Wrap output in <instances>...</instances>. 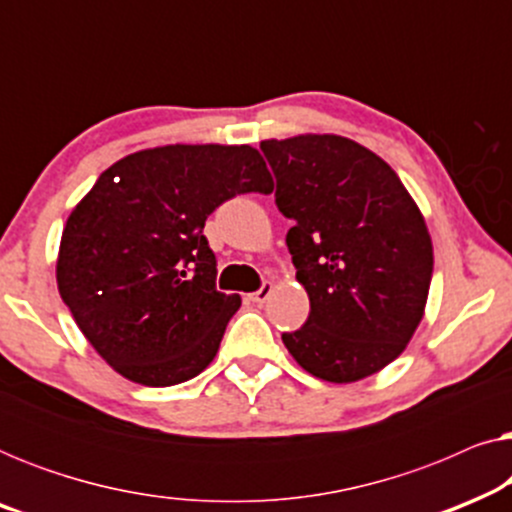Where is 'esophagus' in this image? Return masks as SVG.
<instances>
[{
  "label": "esophagus",
  "instance_id": "1",
  "mask_svg": "<svg viewBox=\"0 0 512 512\" xmlns=\"http://www.w3.org/2000/svg\"><path fill=\"white\" fill-rule=\"evenodd\" d=\"M270 293H272V284L265 282L256 293H251V300H254V303H265V300L270 298Z\"/></svg>",
  "mask_w": 512,
  "mask_h": 512
}]
</instances>
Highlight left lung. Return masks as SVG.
<instances>
[{"label": "left lung", "mask_w": 512, "mask_h": 512, "mask_svg": "<svg viewBox=\"0 0 512 512\" xmlns=\"http://www.w3.org/2000/svg\"><path fill=\"white\" fill-rule=\"evenodd\" d=\"M286 247L310 317L282 340L298 366L359 382L403 354L424 317L433 244L417 202L384 160L340 135L263 139Z\"/></svg>", "instance_id": "obj_1"}]
</instances>
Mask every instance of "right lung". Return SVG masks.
<instances>
[{
  "label": "right lung",
  "instance_id": "1",
  "mask_svg": "<svg viewBox=\"0 0 512 512\" xmlns=\"http://www.w3.org/2000/svg\"><path fill=\"white\" fill-rule=\"evenodd\" d=\"M275 181L249 144H167L104 170L62 230L55 279L95 352L144 387L200 375L219 352L237 293L216 291L207 216Z\"/></svg>",
  "mask_w": 512,
  "mask_h": 512
}]
</instances>
